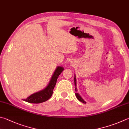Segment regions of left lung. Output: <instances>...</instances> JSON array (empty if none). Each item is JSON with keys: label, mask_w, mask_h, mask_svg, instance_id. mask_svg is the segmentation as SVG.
<instances>
[{"label": "left lung", "mask_w": 129, "mask_h": 129, "mask_svg": "<svg viewBox=\"0 0 129 129\" xmlns=\"http://www.w3.org/2000/svg\"><path fill=\"white\" fill-rule=\"evenodd\" d=\"M74 84H75V86H76V76H74ZM76 91H77V88H76ZM76 95L77 98V99H78V100H79V101L81 102H82L83 103H85V104L86 103V102L84 101L82 98L81 97V96L78 94V93H76Z\"/></svg>", "instance_id": "8db88e82"}]
</instances>
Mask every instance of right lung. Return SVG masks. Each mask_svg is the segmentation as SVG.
<instances>
[{
    "mask_svg": "<svg viewBox=\"0 0 129 129\" xmlns=\"http://www.w3.org/2000/svg\"><path fill=\"white\" fill-rule=\"evenodd\" d=\"M63 71L64 68L62 67H57L55 72L53 73L48 86L43 90L34 93L27 97L26 99H24V101L30 103L38 104L48 100L52 95L53 90L56 83L57 78Z\"/></svg>",
    "mask_w": 129,
    "mask_h": 129,
    "instance_id": "1",
    "label": "right lung"
}]
</instances>
